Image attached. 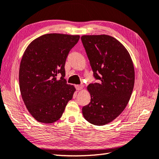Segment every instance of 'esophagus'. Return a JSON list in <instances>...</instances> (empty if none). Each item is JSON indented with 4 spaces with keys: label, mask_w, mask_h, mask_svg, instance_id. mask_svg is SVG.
Masks as SVG:
<instances>
[{
    "label": "esophagus",
    "mask_w": 159,
    "mask_h": 159,
    "mask_svg": "<svg viewBox=\"0 0 159 159\" xmlns=\"http://www.w3.org/2000/svg\"><path fill=\"white\" fill-rule=\"evenodd\" d=\"M75 88L77 90H80L82 89L83 88V85H75Z\"/></svg>",
    "instance_id": "esophagus-1"
}]
</instances>
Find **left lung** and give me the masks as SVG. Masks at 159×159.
Listing matches in <instances>:
<instances>
[{
    "label": "left lung",
    "mask_w": 159,
    "mask_h": 159,
    "mask_svg": "<svg viewBox=\"0 0 159 159\" xmlns=\"http://www.w3.org/2000/svg\"><path fill=\"white\" fill-rule=\"evenodd\" d=\"M80 39L97 80L88 87L91 101L83 107V115L93 125H106L119 116L131 97L134 85L132 58L112 36L85 35Z\"/></svg>",
    "instance_id": "1"
}]
</instances>
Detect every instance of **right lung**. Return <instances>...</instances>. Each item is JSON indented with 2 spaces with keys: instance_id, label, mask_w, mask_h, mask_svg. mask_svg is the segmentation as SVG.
Returning <instances> with one entry per match:
<instances>
[{
  "instance_id": "obj_1",
  "label": "right lung",
  "mask_w": 159,
  "mask_h": 159,
  "mask_svg": "<svg viewBox=\"0 0 159 159\" xmlns=\"http://www.w3.org/2000/svg\"><path fill=\"white\" fill-rule=\"evenodd\" d=\"M80 36L48 34L30 43L21 59L19 85L25 105L39 122L52 123L63 115L75 88L68 85L65 64ZM58 74L61 76L57 80Z\"/></svg>"
}]
</instances>
